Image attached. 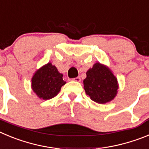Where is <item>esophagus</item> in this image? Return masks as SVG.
I'll use <instances>...</instances> for the list:
<instances>
[{"label":"esophagus","instance_id":"1","mask_svg":"<svg viewBox=\"0 0 149 149\" xmlns=\"http://www.w3.org/2000/svg\"><path fill=\"white\" fill-rule=\"evenodd\" d=\"M73 81H81V79H80L79 76H78V77L73 79Z\"/></svg>","mask_w":149,"mask_h":149}]
</instances>
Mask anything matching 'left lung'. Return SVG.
<instances>
[{"instance_id":"1","label":"left lung","mask_w":149,"mask_h":149,"mask_svg":"<svg viewBox=\"0 0 149 149\" xmlns=\"http://www.w3.org/2000/svg\"><path fill=\"white\" fill-rule=\"evenodd\" d=\"M86 75L83 81L84 89L91 100L99 104H105L114 99L119 85L117 79L108 67L96 63Z\"/></svg>"}]
</instances>
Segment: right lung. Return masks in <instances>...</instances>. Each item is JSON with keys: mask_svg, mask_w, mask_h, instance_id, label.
<instances>
[{"mask_svg": "<svg viewBox=\"0 0 149 149\" xmlns=\"http://www.w3.org/2000/svg\"><path fill=\"white\" fill-rule=\"evenodd\" d=\"M63 75L51 63L41 67L32 78L31 87L34 93L40 99L50 100L59 93L61 88L66 84Z\"/></svg>", "mask_w": 149, "mask_h": 149, "instance_id": "obj_1", "label": "right lung"}]
</instances>
